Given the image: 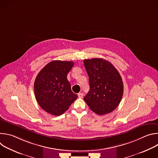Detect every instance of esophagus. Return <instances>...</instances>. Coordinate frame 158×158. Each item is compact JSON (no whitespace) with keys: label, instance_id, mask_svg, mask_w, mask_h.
I'll return each mask as SVG.
<instances>
[{"label":"esophagus","instance_id":"1","mask_svg":"<svg viewBox=\"0 0 158 158\" xmlns=\"http://www.w3.org/2000/svg\"><path fill=\"white\" fill-rule=\"evenodd\" d=\"M83 96H84V94H83L82 93H79V94H78V97H79V98H83Z\"/></svg>","mask_w":158,"mask_h":158}]
</instances>
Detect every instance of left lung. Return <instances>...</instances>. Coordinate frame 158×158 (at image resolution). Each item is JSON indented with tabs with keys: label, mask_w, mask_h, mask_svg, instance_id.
I'll return each instance as SVG.
<instances>
[{
	"label": "left lung",
	"mask_w": 158,
	"mask_h": 158,
	"mask_svg": "<svg viewBox=\"0 0 158 158\" xmlns=\"http://www.w3.org/2000/svg\"><path fill=\"white\" fill-rule=\"evenodd\" d=\"M90 89L84 99L98 115L113 111L119 104L124 91L122 78L110 62L101 58L84 60Z\"/></svg>",
	"instance_id": "8db88e82"
}]
</instances>
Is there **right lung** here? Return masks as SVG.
Wrapping results in <instances>:
<instances>
[{
  "label": "right lung",
  "instance_id": "obj_1",
  "mask_svg": "<svg viewBox=\"0 0 158 158\" xmlns=\"http://www.w3.org/2000/svg\"><path fill=\"white\" fill-rule=\"evenodd\" d=\"M74 64L72 61L53 60L44 66L35 78L34 89L37 102L51 114H62L78 97L67 79Z\"/></svg>",
  "mask_w": 158,
  "mask_h": 158
}]
</instances>
